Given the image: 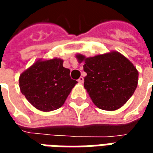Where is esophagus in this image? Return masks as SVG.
Here are the masks:
<instances>
[{
  "label": "esophagus",
  "instance_id": "1",
  "mask_svg": "<svg viewBox=\"0 0 153 153\" xmlns=\"http://www.w3.org/2000/svg\"><path fill=\"white\" fill-rule=\"evenodd\" d=\"M83 80H84V79H83V77H80L79 79H78V82L79 83H83Z\"/></svg>",
  "mask_w": 153,
  "mask_h": 153
}]
</instances>
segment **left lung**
I'll return each mask as SVG.
<instances>
[{
  "label": "left lung",
  "mask_w": 153,
  "mask_h": 153,
  "mask_svg": "<svg viewBox=\"0 0 153 153\" xmlns=\"http://www.w3.org/2000/svg\"><path fill=\"white\" fill-rule=\"evenodd\" d=\"M84 88L98 108L115 111L121 107L134 93L138 85V70L129 60L117 51L85 58Z\"/></svg>",
  "instance_id": "8db88e82"
}]
</instances>
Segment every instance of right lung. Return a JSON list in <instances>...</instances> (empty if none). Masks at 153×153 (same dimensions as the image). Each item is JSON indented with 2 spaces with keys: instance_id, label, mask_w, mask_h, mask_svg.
<instances>
[{
  "instance_id": "add662e5",
  "label": "right lung",
  "mask_w": 153,
  "mask_h": 153,
  "mask_svg": "<svg viewBox=\"0 0 153 153\" xmlns=\"http://www.w3.org/2000/svg\"><path fill=\"white\" fill-rule=\"evenodd\" d=\"M63 60H38L19 77V88L26 99L42 111L62 106L78 82L72 79Z\"/></svg>"
}]
</instances>
